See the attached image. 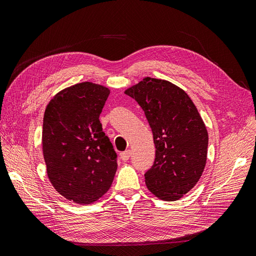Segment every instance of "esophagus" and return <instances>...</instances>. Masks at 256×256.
Segmentation results:
<instances>
[{"mask_svg": "<svg viewBox=\"0 0 256 256\" xmlns=\"http://www.w3.org/2000/svg\"><path fill=\"white\" fill-rule=\"evenodd\" d=\"M130 156H131V152L128 150H125V152H122V154H120V158H122V161H127L129 158H130Z\"/></svg>", "mask_w": 256, "mask_h": 256, "instance_id": "obj_1", "label": "esophagus"}]
</instances>
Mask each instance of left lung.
Listing matches in <instances>:
<instances>
[{
  "label": "left lung",
  "mask_w": 256,
  "mask_h": 256,
  "mask_svg": "<svg viewBox=\"0 0 256 256\" xmlns=\"http://www.w3.org/2000/svg\"><path fill=\"white\" fill-rule=\"evenodd\" d=\"M125 94L142 108L152 131L156 158L144 175L147 188L161 200H180L206 164L208 134L196 106L176 85L148 76Z\"/></svg>",
  "instance_id": "obj_1"
}]
</instances>
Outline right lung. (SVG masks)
Returning <instances> with one entry per match:
<instances>
[{"label":"right lung","instance_id":"add662e5","mask_svg":"<svg viewBox=\"0 0 256 256\" xmlns=\"http://www.w3.org/2000/svg\"><path fill=\"white\" fill-rule=\"evenodd\" d=\"M109 88L92 82L67 88L51 99L42 125L47 174L60 194L78 204L94 203L110 189L118 170L99 115Z\"/></svg>","mask_w":256,"mask_h":256}]
</instances>
